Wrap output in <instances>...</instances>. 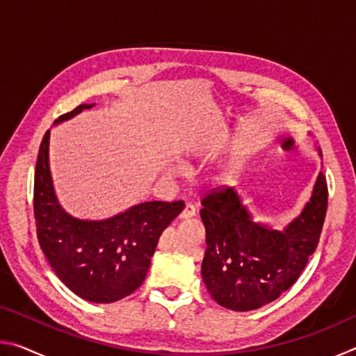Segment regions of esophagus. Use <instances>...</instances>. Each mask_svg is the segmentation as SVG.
Returning <instances> with one entry per match:
<instances>
[{
    "instance_id": "34e87169",
    "label": "esophagus",
    "mask_w": 356,
    "mask_h": 356,
    "mask_svg": "<svg viewBox=\"0 0 356 356\" xmlns=\"http://www.w3.org/2000/svg\"><path fill=\"white\" fill-rule=\"evenodd\" d=\"M196 215V209L193 204H186V206L184 207L182 212H180V220H188V218H193V216Z\"/></svg>"
}]
</instances>
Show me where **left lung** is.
<instances>
[{
	"label": "left lung",
	"instance_id": "1",
	"mask_svg": "<svg viewBox=\"0 0 356 356\" xmlns=\"http://www.w3.org/2000/svg\"><path fill=\"white\" fill-rule=\"evenodd\" d=\"M327 204L322 172L309 202L282 231L252 218L232 186L204 197L200 213L207 248L201 273L216 303L231 311H252L286 292L317 248Z\"/></svg>",
	"mask_w": 356,
	"mask_h": 356
}]
</instances>
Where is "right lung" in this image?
<instances>
[{
  "label": "right lung",
  "instance_id": "add662e5",
  "mask_svg": "<svg viewBox=\"0 0 356 356\" xmlns=\"http://www.w3.org/2000/svg\"><path fill=\"white\" fill-rule=\"evenodd\" d=\"M92 106H76L59 116L55 125ZM48 147L50 130L40 143L34 176V218L48 264L83 300L113 303L127 297L146 280L161 232L182 212L184 201H147L105 220H80L58 201Z\"/></svg>",
  "mask_w": 356,
  "mask_h": 356
}]
</instances>
